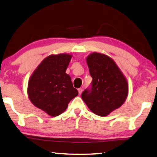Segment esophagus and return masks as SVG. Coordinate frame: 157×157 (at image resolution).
<instances>
[{"label": "esophagus", "instance_id": "esophagus-1", "mask_svg": "<svg viewBox=\"0 0 157 157\" xmlns=\"http://www.w3.org/2000/svg\"><path fill=\"white\" fill-rule=\"evenodd\" d=\"M78 94L81 95L82 94V89L81 88H80V89H78Z\"/></svg>", "mask_w": 157, "mask_h": 157}]
</instances>
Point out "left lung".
I'll return each instance as SVG.
<instances>
[{"mask_svg": "<svg viewBox=\"0 0 157 157\" xmlns=\"http://www.w3.org/2000/svg\"><path fill=\"white\" fill-rule=\"evenodd\" d=\"M86 59L93 81L81 98L94 114L107 116L125 101L129 91L127 79L109 56L94 52Z\"/></svg>", "mask_w": 157, "mask_h": 157, "instance_id": "1", "label": "left lung"}]
</instances>
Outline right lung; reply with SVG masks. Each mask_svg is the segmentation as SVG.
Masks as SVG:
<instances>
[{
    "label": "right lung",
    "mask_w": 157,
    "mask_h": 157,
    "mask_svg": "<svg viewBox=\"0 0 157 157\" xmlns=\"http://www.w3.org/2000/svg\"><path fill=\"white\" fill-rule=\"evenodd\" d=\"M72 55H50L38 66L28 81V95L33 105L51 117L64 112L78 94L66 73Z\"/></svg>",
    "instance_id": "1"
}]
</instances>
